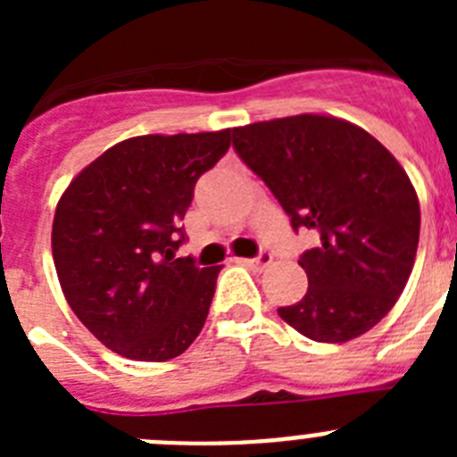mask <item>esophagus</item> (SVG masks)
Listing matches in <instances>:
<instances>
[{
	"mask_svg": "<svg viewBox=\"0 0 457 457\" xmlns=\"http://www.w3.org/2000/svg\"><path fill=\"white\" fill-rule=\"evenodd\" d=\"M240 263L249 265V268L263 270V268H268L270 263H272V253H268V252H261V253H258L256 258H242Z\"/></svg>",
	"mask_w": 457,
	"mask_h": 457,
	"instance_id": "1",
	"label": "esophagus"
}]
</instances>
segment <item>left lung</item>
Instances as JSON below:
<instances>
[{
  "mask_svg": "<svg viewBox=\"0 0 457 457\" xmlns=\"http://www.w3.org/2000/svg\"><path fill=\"white\" fill-rule=\"evenodd\" d=\"M233 148L318 247L300 256L309 288L278 316L318 343L366 334L394 309L419 247L421 210L405 169L375 137L337 116L233 128Z\"/></svg>",
  "mask_w": 457,
  "mask_h": 457,
  "instance_id": "left-lung-1",
  "label": "left lung"
}]
</instances>
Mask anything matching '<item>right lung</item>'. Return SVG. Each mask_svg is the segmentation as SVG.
Wrapping results in <instances>:
<instances>
[{"mask_svg":"<svg viewBox=\"0 0 457 457\" xmlns=\"http://www.w3.org/2000/svg\"><path fill=\"white\" fill-rule=\"evenodd\" d=\"M231 130L144 135L107 148L56 204L52 256L72 313L109 350L167 361L204 329L220 268L176 258L180 220Z\"/></svg>","mask_w":457,"mask_h":457,"instance_id":"obj_1","label":"right lung"}]
</instances>
